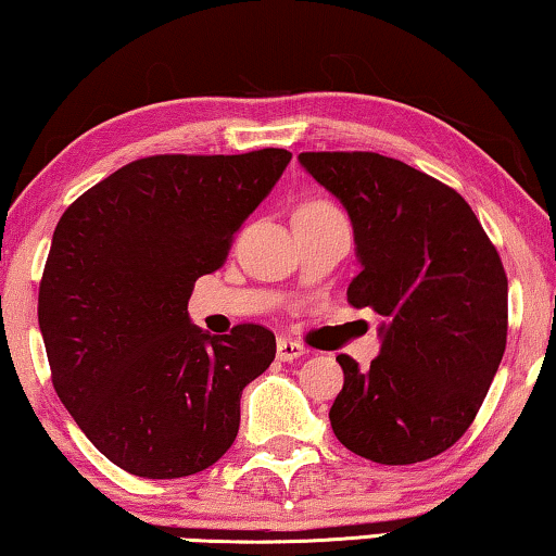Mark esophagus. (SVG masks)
<instances>
[{"mask_svg": "<svg viewBox=\"0 0 556 556\" xmlns=\"http://www.w3.org/2000/svg\"><path fill=\"white\" fill-rule=\"evenodd\" d=\"M305 351H308V349H305L301 341H295V338H288V336L278 338V343H276V353H278L280 361L301 358V356H305Z\"/></svg>", "mask_w": 556, "mask_h": 556, "instance_id": "esophagus-1", "label": "esophagus"}]
</instances>
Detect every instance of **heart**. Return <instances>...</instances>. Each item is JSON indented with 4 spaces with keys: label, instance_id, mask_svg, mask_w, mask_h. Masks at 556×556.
Masks as SVG:
<instances>
[{
    "label": "heart",
    "instance_id": "1",
    "mask_svg": "<svg viewBox=\"0 0 556 556\" xmlns=\"http://www.w3.org/2000/svg\"><path fill=\"white\" fill-rule=\"evenodd\" d=\"M324 213H336V205L326 198H308L295 211V215H324Z\"/></svg>",
    "mask_w": 556,
    "mask_h": 556
}]
</instances>
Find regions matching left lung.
<instances>
[{
	"instance_id": "1",
	"label": "left lung",
	"mask_w": 556,
	"mask_h": 556,
	"mask_svg": "<svg viewBox=\"0 0 556 556\" xmlns=\"http://www.w3.org/2000/svg\"><path fill=\"white\" fill-rule=\"evenodd\" d=\"M298 160L351 215L361 273L349 303L383 318L371 368L336 356L333 433L386 466L444 454L477 418L506 349L498 251L454 188L396 157L353 150Z\"/></svg>"
}]
</instances>
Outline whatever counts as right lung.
<instances>
[{
	"mask_svg": "<svg viewBox=\"0 0 556 556\" xmlns=\"http://www.w3.org/2000/svg\"><path fill=\"white\" fill-rule=\"evenodd\" d=\"M288 163L283 148L150 155L62 213L39 280V331L64 408L119 469L190 477L236 441L240 393L273 364L276 336L258 324L203 333L188 301Z\"/></svg>",
	"mask_w": 556,
	"mask_h": 556,
	"instance_id": "right-lung-1",
	"label": "right lung"
}]
</instances>
